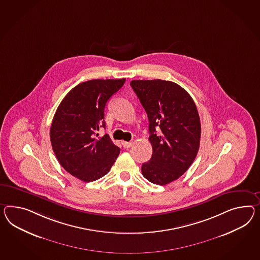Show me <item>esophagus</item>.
Listing matches in <instances>:
<instances>
[{
	"mask_svg": "<svg viewBox=\"0 0 260 260\" xmlns=\"http://www.w3.org/2000/svg\"><path fill=\"white\" fill-rule=\"evenodd\" d=\"M132 144H133V142H131V141H122V146L124 148H130L132 146Z\"/></svg>",
	"mask_w": 260,
	"mask_h": 260,
	"instance_id": "obj_1",
	"label": "esophagus"
}]
</instances>
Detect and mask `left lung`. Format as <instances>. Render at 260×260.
Listing matches in <instances>:
<instances>
[{
  "instance_id": "obj_1",
  "label": "left lung",
  "mask_w": 260,
  "mask_h": 260,
  "mask_svg": "<svg viewBox=\"0 0 260 260\" xmlns=\"http://www.w3.org/2000/svg\"><path fill=\"white\" fill-rule=\"evenodd\" d=\"M130 85L150 122L153 154L142 164L141 173L151 183L164 186L186 173L197 155L201 139L197 107L190 95L171 81L133 80Z\"/></svg>"
}]
</instances>
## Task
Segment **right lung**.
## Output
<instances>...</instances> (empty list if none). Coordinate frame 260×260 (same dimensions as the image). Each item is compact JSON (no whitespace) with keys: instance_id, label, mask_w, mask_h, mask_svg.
Listing matches in <instances>:
<instances>
[{"instance_id":"right-lung-1","label":"right lung","mask_w":260,"mask_h":260,"mask_svg":"<svg viewBox=\"0 0 260 260\" xmlns=\"http://www.w3.org/2000/svg\"><path fill=\"white\" fill-rule=\"evenodd\" d=\"M123 79H94L74 87L60 103L50 130L53 153L68 173L84 182L100 179L111 169L120 148L106 134L105 107Z\"/></svg>"}]
</instances>
